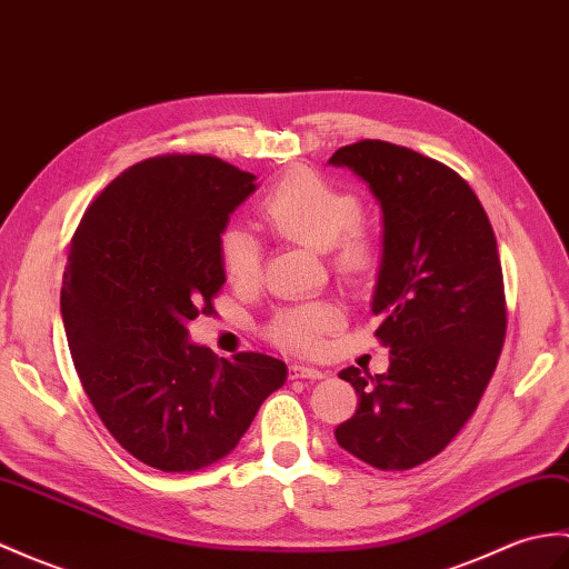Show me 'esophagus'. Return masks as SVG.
<instances>
[{
    "label": "esophagus",
    "mask_w": 569,
    "mask_h": 569,
    "mask_svg": "<svg viewBox=\"0 0 569 569\" xmlns=\"http://www.w3.org/2000/svg\"><path fill=\"white\" fill-rule=\"evenodd\" d=\"M290 378H312V380H320L325 378V373L320 368H315L310 363H293L290 366Z\"/></svg>",
    "instance_id": "34e87169"
}]
</instances>
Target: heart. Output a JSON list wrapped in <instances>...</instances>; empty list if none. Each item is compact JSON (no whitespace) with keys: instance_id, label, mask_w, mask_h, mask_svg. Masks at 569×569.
Instances as JSON below:
<instances>
[{"instance_id":"b5f03b06","label":"heart","mask_w":569,"mask_h":569,"mask_svg":"<svg viewBox=\"0 0 569 569\" xmlns=\"http://www.w3.org/2000/svg\"><path fill=\"white\" fill-rule=\"evenodd\" d=\"M259 220L273 237L320 249L347 281H361L376 269V244L361 230V203L353 193L310 169H290L263 193ZM220 263L230 283L252 288L261 279V247L254 234L232 228L220 237ZM341 325V310L329 300L300 302L269 322L267 335L279 347L315 351Z\"/></svg>"}]
</instances>
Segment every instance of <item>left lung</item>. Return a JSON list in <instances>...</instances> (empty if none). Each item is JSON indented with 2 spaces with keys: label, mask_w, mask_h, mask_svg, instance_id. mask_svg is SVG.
Returning <instances> with one entry per match:
<instances>
[{
  "label": "left lung",
  "mask_w": 569,
  "mask_h": 569,
  "mask_svg": "<svg viewBox=\"0 0 569 569\" xmlns=\"http://www.w3.org/2000/svg\"><path fill=\"white\" fill-rule=\"evenodd\" d=\"M329 162L349 167L382 210L373 293L390 368H345L359 407L337 443L378 470L439 456L472 417L507 335L505 276L478 196L451 167L400 144L359 140Z\"/></svg>",
  "instance_id": "left-lung-1"
}]
</instances>
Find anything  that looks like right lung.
Listing matches in <instances>:
<instances>
[{"instance_id": "add662e5", "label": "right lung", "mask_w": 569, "mask_h": 569, "mask_svg": "<svg viewBox=\"0 0 569 569\" xmlns=\"http://www.w3.org/2000/svg\"><path fill=\"white\" fill-rule=\"evenodd\" d=\"M254 174L210 154L128 167L84 210L60 310L74 371L103 427L140 463L191 472L228 456L288 368L191 345L224 283L220 234Z\"/></svg>"}]
</instances>
